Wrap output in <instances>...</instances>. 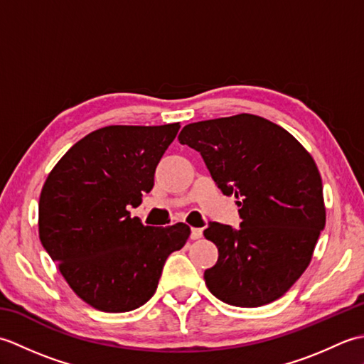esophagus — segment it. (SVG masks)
Here are the masks:
<instances>
[{
    "label": "esophagus",
    "instance_id": "34e87169",
    "mask_svg": "<svg viewBox=\"0 0 364 364\" xmlns=\"http://www.w3.org/2000/svg\"><path fill=\"white\" fill-rule=\"evenodd\" d=\"M202 236H203L202 228H192L191 230V239H194V241H196V239H200Z\"/></svg>",
    "mask_w": 364,
    "mask_h": 364
}]
</instances>
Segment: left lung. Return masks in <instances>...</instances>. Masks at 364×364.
<instances>
[{"instance_id": "8db88e82", "label": "left lung", "mask_w": 364, "mask_h": 364, "mask_svg": "<svg viewBox=\"0 0 364 364\" xmlns=\"http://www.w3.org/2000/svg\"><path fill=\"white\" fill-rule=\"evenodd\" d=\"M178 141L200 151L213 180L241 208V228L211 222L219 249L205 270L213 296L253 308L280 299L310 264L326 227L322 180L310 153L284 128L253 114L203 120Z\"/></svg>"}]
</instances>
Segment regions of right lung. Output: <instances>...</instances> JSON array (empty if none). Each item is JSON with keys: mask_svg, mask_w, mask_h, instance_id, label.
I'll list each match as a JSON object with an SVG mask.
<instances>
[{"mask_svg": "<svg viewBox=\"0 0 364 364\" xmlns=\"http://www.w3.org/2000/svg\"><path fill=\"white\" fill-rule=\"evenodd\" d=\"M180 123L111 125L76 142L56 166L38 200V237L81 300L105 313L149 301L167 257L186 244L191 228L145 227L131 218Z\"/></svg>", "mask_w": 364, "mask_h": 364, "instance_id": "right-lung-1", "label": "right lung"}]
</instances>
